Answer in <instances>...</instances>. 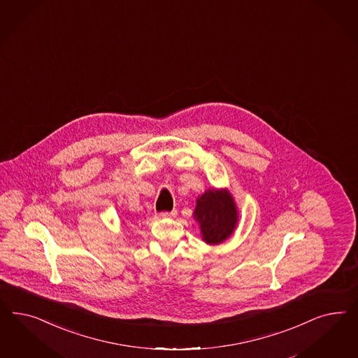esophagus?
<instances>
[{
  "label": "esophagus",
  "instance_id": "34e87169",
  "mask_svg": "<svg viewBox=\"0 0 358 358\" xmlns=\"http://www.w3.org/2000/svg\"><path fill=\"white\" fill-rule=\"evenodd\" d=\"M177 215V211H171V213H162L160 217H174Z\"/></svg>",
  "mask_w": 358,
  "mask_h": 358
}]
</instances>
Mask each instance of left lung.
I'll use <instances>...</instances> for the list:
<instances>
[{"instance_id":"8db88e82","label":"left lung","mask_w":358,"mask_h":358,"mask_svg":"<svg viewBox=\"0 0 358 358\" xmlns=\"http://www.w3.org/2000/svg\"><path fill=\"white\" fill-rule=\"evenodd\" d=\"M193 217L201 229V238L208 245L224 243L238 223L236 202L226 187H210L198 195Z\"/></svg>"}]
</instances>
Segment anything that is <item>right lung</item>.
<instances>
[{"instance_id":"right-lung-1","label":"right lung","mask_w":358,"mask_h":358,"mask_svg":"<svg viewBox=\"0 0 358 358\" xmlns=\"http://www.w3.org/2000/svg\"><path fill=\"white\" fill-rule=\"evenodd\" d=\"M123 224H124V223H123Z\"/></svg>"}]
</instances>
